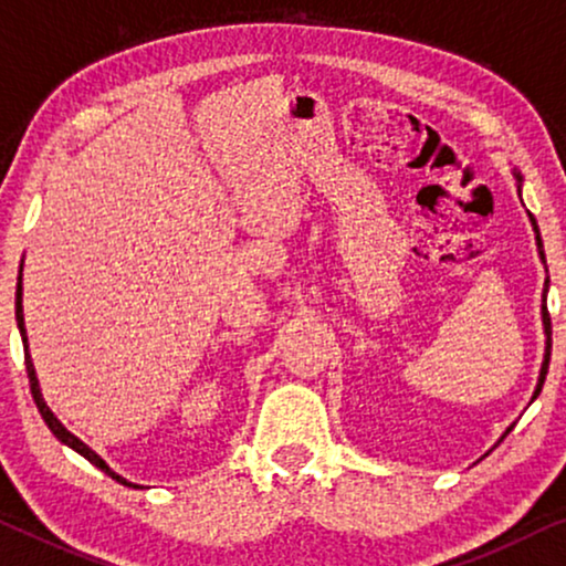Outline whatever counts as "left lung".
Instances as JSON below:
<instances>
[{"mask_svg":"<svg viewBox=\"0 0 566 566\" xmlns=\"http://www.w3.org/2000/svg\"><path fill=\"white\" fill-rule=\"evenodd\" d=\"M512 176H515V180H517V191H520V184H523V176H520V170H512ZM528 217H531L533 232H536V245H538V255H541V261L546 263V255H544V240H541V232H538L536 217H533L531 212H528ZM546 292H548V279H546V290H544V305H541V318H544V334H546V354H544V365H541L538 386H536V390H533V398H531V401H536L538 394H541V388H544V380H546V373H548V359H552V318H548V307H546ZM510 429H512V427L504 429V434H502V437H507V434H510Z\"/></svg>","mask_w":566,"mask_h":566,"instance_id":"8db88e82","label":"left lung"}]
</instances>
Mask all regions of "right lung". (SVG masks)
<instances>
[{
  "instance_id": "1",
  "label": "right lung",
  "mask_w": 566,
  "mask_h": 566,
  "mask_svg": "<svg viewBox=\"0 0 566 566\" xmlns=\"http://www.w3.org/2000/svg\"><path fill=\"white\" fill-rule=\"evenodd\" d=\"M14 318H18V328H20V336H22V346H25V370H28V380H30V394H33V401H35V406H38V411H41V417H43V421H46L49 424V429L51 432H54V437L59 442H64V446H70L74 453H80L82 458H87L90 463L95 465V469H101L103 473H108L111 479H116L118 484H124V486H134V489H142L139 484H132V481H126L124 476H118L116 471H111L108 469V463L103 461L101 455L95 453L93 448H87L85 442L80 440V437H74L70 429H66L62 421H59L56 417H54V411L49 409L46 406V401H43V394H41V386H38V378H35V367H33V359H30V354H28V334H25V318H22V266H20V276H18V292H14Z\"/></svg>"
}]
</instances>
